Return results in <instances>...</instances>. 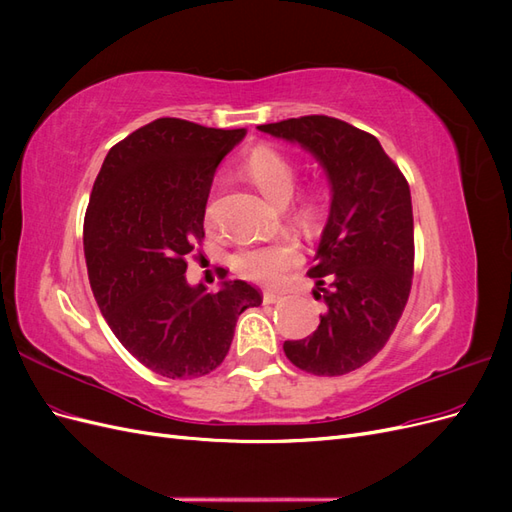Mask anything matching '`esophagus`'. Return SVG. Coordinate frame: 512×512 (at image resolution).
<instances>
[{"label":"esophagus","mask_w":512,"mask_h":512,"mask_svg":"<svg viewBox=\"0 0 512 512\" xmlns=\"http://www.w3.org/2000/svg\"><path fill=\"white\" fill-rule=\"evenodd\" d=\"M284 297L282 292H275V290H265L262 292V301L265 303H275V301H280Z\"/></svg>","instance_id":"esophagus-1"}]
</instances>
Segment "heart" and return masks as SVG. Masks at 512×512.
I'll return each mask as SVG.
<instances>
[{
  "mask_svg": "<svg viewBox=\"0 0 512 512\" xmlns=\"http://www.w3.org/2000/svg\"><path fill=\"white\" fill-rule=\"evenodd\" d=\"M243 173L250 179L256 188L265 194L271 203L286 205L297 190L299 181V166L286 151L277 149L273 145H256L247 153L243 164ZM324 211V198L322 192L316 188H307L294 207V215L303 224H316L322 218ZM215 218V205L209 200L205 207V220L211 226ZM303 254L297 241L288 237L275 239L271 243H256V245H243L230 256V265L235 267L243 277L260 284H275L282 277L301 265Z\"/></svg>",
  "mask_w": 512,
  "mask_h": 512,
  "instance_id": "1",
  "label": "heart"
}]
</instances>
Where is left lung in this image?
I'll list each match as a JSON object with an SVG mask.
<instances>
[{
  "mask_svg": "<svg viewBox=\"0 0 512 512\" xmlns=\"http://www.w3.org/2000/svg\"><path fill=\"white\" fill-rule=\"evenodd\" d=\"M297 141L331 181V213L307 271L327 303L318 329L284 342L292 365L314 376H344L389 342L410 297L414 218L410 185L374 134L327 117L305 115L258 126Z\"/></svg>",
  "mask_w": 512,
  "mask_h": 512,
  "instance_id": "1",
  "label": "left lung"
}]
</instances>
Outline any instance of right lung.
Listing matches in <instances>:
<instances>
[{"mask_svg":"<svg viewBox=\"0 0 512 512\" xmlns=\"http://www.w3.org/2000/svg\"><path fill=\"white\" fill-rule=\"evenodd\" d=\"M243 136L245 128L160 117L111 147L91 190L83 226L91 290L123 348L166 378L220 367L239 316L262 303L241 280L220 292L185 280V258L205 239L215 168Z\"/></svg>","mask_w":512,"mask_h":512,"instance_id":"1","label":"right lung"}]
</instances>
